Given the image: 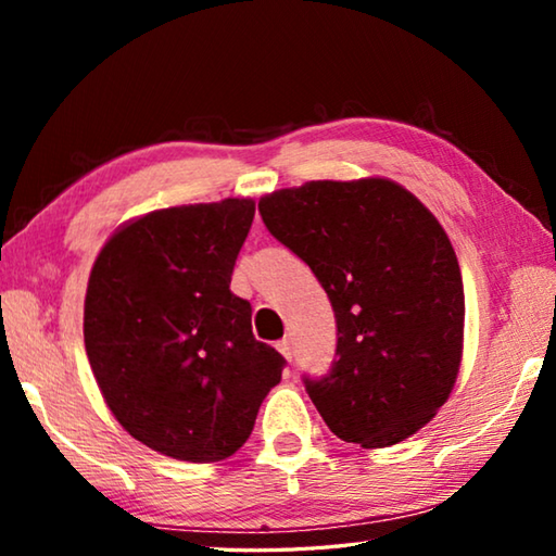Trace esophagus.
<instances>
[{"mask_svg": "<svg viewBox=\"0 0 556 556\" xmlns=\"http://www.w3.org/2000/svg\"><path fill=\"white\" fill-rule=\"evenodd\" d=\"M277 351H279L281 355H285L287 363H291V357H294V353H291V343L287 341V338H285V341L277 343Z\"/></svg>", "mask_w": 556, "mask_h": 556, "instance_id": "1", "label": "esophagus"}]
</instances>
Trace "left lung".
Returning <instances> with one entry per match:
<instances>
[{"label":"left lung","instance_id":"8db88e82","mask_svg":"<svg viewBox=\"0 0 556 556\" xmlns=\"http://www.w3.org/2000/svg\"><path fill=\"white\" fill-rule=\"evenodd\" d=\"M267 230L331 299V372L304 380L348 444H400L434 419L464 355V281L448 235L390 178L308 181L260 199Z\"/></svg>","mask_w":556,"mask_h":556}]
</instances>
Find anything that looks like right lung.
<instances>
[{
	"instance_id": "obj_1",
	"label": "right lung",
	"mask_w": 556,
	"mask_h": 556,
	"mask_svg": "<svg viewBox=\"0 0 556 556\" xmlns=\"http://www.w3.org/2000/svg\"><path fill=\"white\" fill-rule=\"evenodd\" d=\"M252 218V199L152 211L112 232L90 269L92 375L122 429L164 456H232L281 380L285 357L230 291Z\"/></svg>"
}]
</instances>
